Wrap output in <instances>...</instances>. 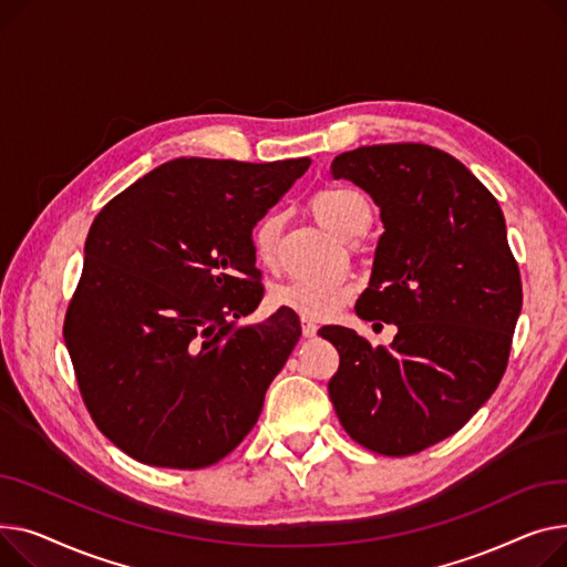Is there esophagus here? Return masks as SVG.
<instances>
[{
    "label": "esophagus",
    "mask_w": 567,
    "mask_h": 567,
    "mask_svg": "<svg viewBox=\"0 0 567 567\" xmlns=\"http://www.w3.org/2000/svg\"><path fill=\"white\" fill-rule=\"evenodd\" d=\"M316 331H318L316 322H311V320L302 318V334H305V337H316Z\"/></svg>",
    "instance_id": "esophagus-1"
}]
</instances>
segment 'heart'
<instances>
[{"label":"heart","instance_id":"1","mask_svg":"<svg viewBox=\"0 0 567 567\" xmlns=\"http://www.w3.org/2000/svg\"><path fill=\"white\" fill-rule=\"evenodd\" d=\"M311 210L324 228L346 240L361 238L373 224V206L369 198L352 187L320 189L311 198ZM281 226L284 217L279 213H268L251 230L254 254L262 265H272L275 260ZM348 297L350 290L339 281L292 279L272 288L270 302L307 320H327L348 302Z\"/></svg>","mask_w":567,"mask_h":567}]
</instances>
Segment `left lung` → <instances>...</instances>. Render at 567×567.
<instances>
[{
  "label": "left lung",
  "instance_id": "8db88e82",
  "mask_svg": "<svg viewBox=\"0 0 567 567\" xmlns=\"http://www.w3.org/2000/svg\"><path fill=\"white\" fill-rule=\"evenodd\" d=\"M331 176L380 208L384 233L354 311L398 334L373 348L354 329L322 327L341 357L329 398L354 442L412 455L457 432L504 378L522 311L506 219L467 166L425 144L341 153Z\"/></svg>",
  "mask_w": 567,
  "mask_h": 567
}]
</instances>
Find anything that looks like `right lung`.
<instances>
[{"label":"right lung","mask_w":567,"mask_h":567,"mask_svg":"<svg viewBox=\"0 0 567 567\" xmlns=\"http://www.w3.org/2000/svg\"><path fill=\"white\" fill-rule=\"evenodd\" d=\"M309 164L178 157L93 219L63 341L91 419L130 457L204 470L256 425L302 327L288 309L240 324L262 299L251 230Z\"/></svg>","instance_id":"obj_1"}]
</instances>
